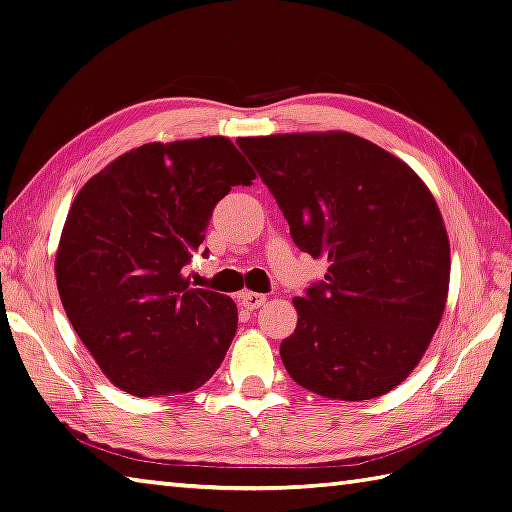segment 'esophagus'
Returning a JSON list of instances; mask_svg holds the SVG:
<instances>
[{"instance_id": "esophagus-1", "label": "esophagus", "mask_w": 512, "mask_h": 512, "mask_svg": "<svg viewBox=\"0 0 512 512\" xmlns=\"http://www.w3.org/2000/svg\"><path fill=\"white\" fill-rule=\"evenodd\" d=\"M265 300H267V296L265 294H256V291H241V294H238V302H241V305L245 309H249V311L263 307Z\"/></svg>"}]
</instances>
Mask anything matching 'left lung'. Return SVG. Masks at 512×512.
<instances>
[{"label": "left lung", "mask_w": 512, "mask_h": 512, "mask_svg": "<svg viewBox=\"0 0 512 512\" xmlns=\"http://www.w3.org/2000/svg\"><path fill=\"white\" fill-rule=\"evenodd\" d=\"M283 210L296 247L327 260L325 280L294 298L280 342L287 373L331 400L389 393L440 325L451 247L429 187L409 165L349 132L236 141Z\"/></svg>", "instance_id": "1"}]
</instances>
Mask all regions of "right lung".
I'll list each match as a JSON object with an SVG mask.
<instances>
[{
	"label": "right lung",
	"instance_id": "1",
	"mask_svg": "<svg viewBox=\"0 0 512 512\" xmlns=\"http://www.w3.org/2000/svg\"><path fill=\"white\" fill-rule=\"evenodd\" d=\"M254 179L232 141L203 137L145 143L81 187L61 232L57 289L114 387L139 398L187 393L221 367L236 302L192 289L183 267L216 203Z\"/></svg>",
	"mask_w": 512,
	"mask_h": 512
}]
</instances>
